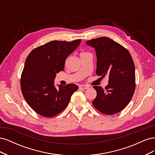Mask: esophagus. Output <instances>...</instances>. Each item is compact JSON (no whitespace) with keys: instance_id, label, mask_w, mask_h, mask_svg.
Returning <instances> with one entry per match:
<instances>
[{"instance_id":"obj_1","label":"esophagus","mask_w":155,"mask_h":155,"mask_svg":"<svg viewBox=\"0 0 155 155\" xmlns=\"http://www.w3.org/2000/svg\"><path fill=\"white\" fill-rule=\"evenodd\" d=\"M88 88H89V87L87 86V85H85L79 86V88H80V89H88Z\"/></svg>"}]
</instances>
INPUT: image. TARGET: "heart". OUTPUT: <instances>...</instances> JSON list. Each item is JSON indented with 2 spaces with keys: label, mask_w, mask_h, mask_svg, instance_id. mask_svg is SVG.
<instances>
[{
  "label": "heart",
  "mask_w": 155,
  "mask_h": 155,
  "mask_svg": "<svg viewBox=\"0 0 155 155\" xmlns=\"http://www.w3.org/2000/svg\"><path fill=\"white\" fill-rule=\"evenodd\" d=\"M81 54H83V53H81Z\"/></svg>",
  "instance_id": "1"
}]
</instances>
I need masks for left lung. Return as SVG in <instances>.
<instances>
[{
  "mask_svg": "<svg viewBox=\"0 0 155 155\" xmlns=\"http://www.w3.org/2000/svg\"><path fill=\"white\" fill-rule=\"evenodd\" d=\"M95 49L97 76H109V84L104 90L94 86L97 92L92 105L105 114L122 110L132 99L135 90V68L132 57L124 46L109 37H102L86 42Z\"/></svg>",
  "mask_w": 155,
  "mask_h": 155,
  "instance_id": "8db88e82",
  "label": "left lung"
}]
</instances>
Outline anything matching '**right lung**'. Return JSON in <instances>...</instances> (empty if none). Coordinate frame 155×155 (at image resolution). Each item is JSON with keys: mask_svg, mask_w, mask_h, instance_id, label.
<instances>
[{"mask_svg": "<svg viewBox=\"0 0 155 155\" xmlns=\"http://www.w3.org/2000/svg\"><path fill=\"white\" fill-rule=\"evenodd\" d=\"M81 41H51L34 49L27 57L21 75V91L27 104L37 114L48 118L58 114L78 89L75 84L56 88L54 79L56 74L64 70L65 60Z\"/></svg>", "mask_w": 155, "mask_h": 155, "instance_id": "right-lung-1", "label": "right lung"}]
</instances>
